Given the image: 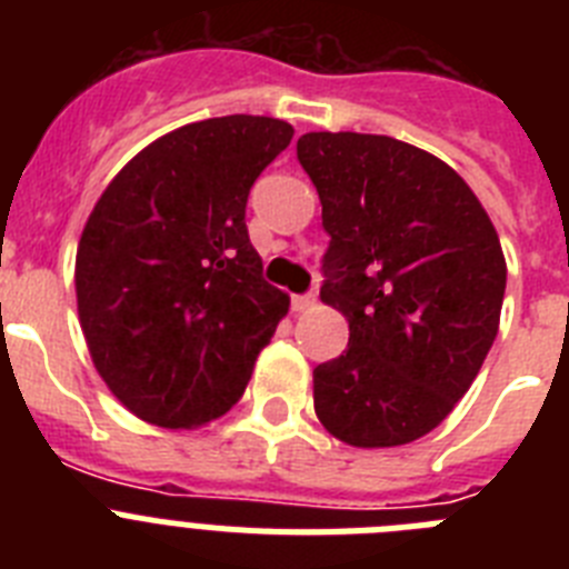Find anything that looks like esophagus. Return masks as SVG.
Masks as SVG:
<instances>
[{
	"label": "esophagus",
	"instance_id": "esophagus-1",
	"mask_svg": "<svg viewBox=\"0 0 569 569\" xmlns=\"http://www.w3.org/2000/svg\"><path fill=\"white\" fill-rule=\"evenodd\" d=\"M316 305V293H305V296H293L290 299V308L296 310V313H305V310H310Z\"/></svg>",
	"mask_w": 569,
	"mask_h": 569
}]
</instances>
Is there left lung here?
<instances>
[{
  "label": "left lung",
  "mask_w": 569,
  "mask_h": 569,
  "mask_svg": "<svg viewBox=\"0 0 569 569\" xmlns=\"http://www.w3.org/2000/svg\"><path fill=\"white\" fill-rule=\"evenodd\" d=\"M296 153L330 233L321 301L350 328L313 370L316 416L350 447L410 445L450 416L499 333V233L450 164L393 136L321 130Z\"/></svg>",
  "instance_id": "8db88e82"
}]
</instances>
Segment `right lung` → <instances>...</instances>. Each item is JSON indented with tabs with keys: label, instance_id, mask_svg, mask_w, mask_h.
I'll use <instances>...</instances> for the list:
<instances>
[{
	"label": "right lung",
	"instance_id": "1",
	"mask_svg": "<svg viewBox=\"0 0 569 569\" xmlns=\"http://www.w3.org/2000/svg\"><path fill=\"white\" fill-rule=\"evenodd\" d=\"M293 139L270 116L184 124L124 164L84 222L77 308L97 373L136 419L196 430L241 399L290 308L244 208Z\"/></svg>",
	"mask_w": 569,
	"mask_h": 569
}]
</instances>
